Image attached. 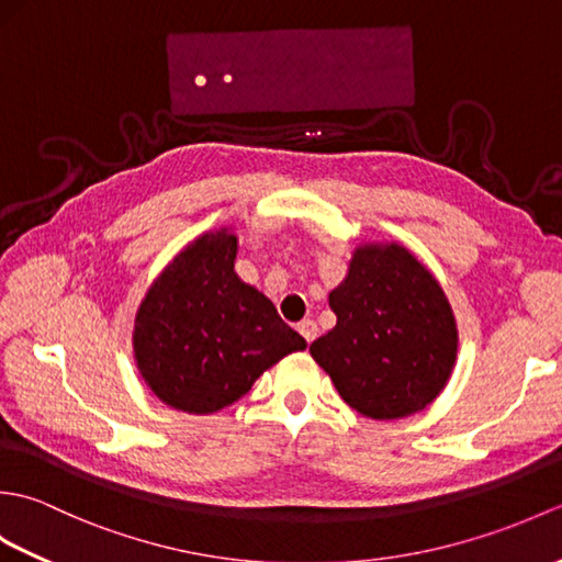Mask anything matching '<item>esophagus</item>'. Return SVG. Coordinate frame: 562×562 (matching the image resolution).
Wrapping results in <instances>:
<instances>
[{
    "label": "esophagus",
    "mask_w": 562,
    "mask_h": 562,
    "mask_svg": "<svg viewBox=\"0 0 562 562\" xmlns=\"http://www.w3.org/2000/svg\"><path fill=\"white\" fill-rule=\"evenodd\" d=\"M296 330H300V333H302V338H304L306 342H312V340L316 338V333H318V328H316V324H314V321H312V318H304V321H302V324H300V326H296Z\"/></svg>",
    "instance_id": "34e87169"
}]
</instances>
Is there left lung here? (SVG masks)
<instances>
[{
	"label": "left lung",
	"instance_id": "obj_1",
	"mask_svg": "<svg viewBox=\"0 0 562 562\" xmlns=\"http://www.w3.org/2000/svg\"><path fill=\"white\" fill-rule=\"evenodd\" d=\"M328 304L338 324L308 352L350 408L401 420L445 391L459 352L457 318L435 274L408 248L357 244Z\"/></svg>",
	"mask_w": 562,
	"mask_h": 562
}]
</instances>
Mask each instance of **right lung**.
Returning <instances> with one entry per match:
<instances>
[{
    "label": "right lung",
    "instance_id": "obj_1",
    "mask_svg": "<svg viewBox=\"0 0 562 562\" xmlns=\"http://www.w3.org/2000/svg\"><path fill=\"white\" fill-rule=\"evenodd\" d=\"M238 236L220 226L171 258L139 302L133 355L154 396L176 411L212 415L306 340L266 294L234 270Z\"/></svg>",
    "mask_w": 562,
    "mask_h": 562
}]
</instances>
